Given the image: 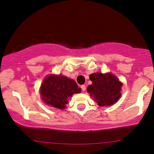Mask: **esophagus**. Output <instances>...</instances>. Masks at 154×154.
<instances>
[{"label": "esophagus", "mask_w": 154, "mask_h": 154, "mask_svg": "<svg viewBox=\"0 0 154 154\" xmlns=\"http://www.w3.org/2000/svg\"><path fill=\"white\" fill-rule=\"evenodd\" d=\"M81 89H82V91H85L86 89V86L84 85H81Z\"/></svg>", "instance_id": "esophagus-1"}]
</instances>
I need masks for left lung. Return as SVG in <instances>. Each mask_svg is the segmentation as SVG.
Instances as JSON below:
<instances>
[{
  "label": "left lung",
  "instance_id": "8db88e82",
  "mask_svg": "<svg viewBox=\"0 0 154 154\" xmlns=\"http://www.w3.org/2000/svg\"><path fill=\"white\" fill-rule=\"evenodd\" d=\"M90 79L93 84L88 86L87 91L100 106L113 105L121 96L122 84L114 75L94 73L90 75Z\"/></svg>",
  "mask_w": 154,
  "mask_h": 154
}]
</instances>
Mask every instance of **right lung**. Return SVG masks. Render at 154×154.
<instances>
[{
  "label": "right lung",
  "mask_w": 154,
  "mask_h": 154,
  "mask_svg": "<svg viewBox=\"0 0 154 154\" xmlns=\"http://www.w3.org/2000/svg\"><path fill=\"white\" fill-rule=\"evenodd\" d=\"M80 92L81 89L75 80L62 75L48 76L40 87L43 101L59 109L66 107L69 97Z\"/></svg>",
  "instance_id": "1"
}]
</instances>
